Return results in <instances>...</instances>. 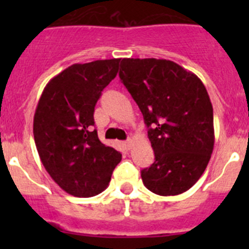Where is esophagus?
Returning a JSON list of instances; mask_svg holds the SVG:
<instances>
[{"label":"esophagus","mask_w":249,"mask_h":249,"mask_svg":"<svg viewBox=\"0 0 249 249\" xmlns=\"http://www.w3.org/2000/svg\"><path fill=\"white\" fill-rule=\"evenodd\" d=\"M132 142H133V141H132L131 138H128V140H127L126 142H124V146H126L127 148H131V146H132Z\"/></svg>","instance_id":"34e87169"}]
</instances>
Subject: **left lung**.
<instances>
[{"label": "left lung", "mask_w": 249, "mask_h": 249, "mask_svg": "<svg viewBox=\"0 0 249 249\" xmlns=\"http://www.w3.org/2000/svg\"><path fill=\"white\" fill-rule=\"evenodd\" d=\"M120 78L143 114L155 162L141 171L144 186L177 196L198 181L214 146L213 108L202 81L173 61L121 59Z\"/></svg>", "instance_id": "left-lung-1"}]
</instances>
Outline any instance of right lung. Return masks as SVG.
Instances as JSON below:
<instances>
[{"instance_id": "right-lung-1", "label": "right lung", "mask_w": 249, "mask_h": 249, "mask_svg": "<svg viewBox=\"0 0 249 249\" xmlns=\"http://www.w3.org/2000/svg\"><path fill=\"white\" fill-rule=\"evenodd\" d=\"M120 58L74 63L46 85L34 117L41 162L68 195L93 197L105 191L122 155L98 140L94 106L117 76Z\"/></svg>"}]
</instances>
